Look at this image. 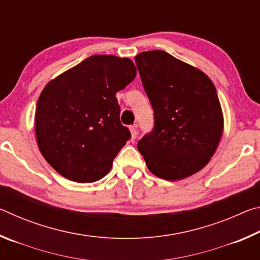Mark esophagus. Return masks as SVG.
<instances>
[{
	"mask_svg": "<svg viewBox=\"0 0 260 260\" xmlns=\"http://www.w3.org/2000/svg\"><path fill=\"white\" fill-rule=\"evenodd\" d=\"M129 131H131V135H132V139L135 140L136 136H138V126L133 125L129 127Z\"/></svg>",
	"mask_w": 260,
	"mask_h": 260,
	"instance_id": "34e87169",
	"label": "esophagus"
}]
</instances>
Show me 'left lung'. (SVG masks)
Wrapping results in <instances>:
<instances>
[{
    "instance_id": "left-lung-1",
    "label": "left lung",
    "mask_w": 260,
    "mask_h": 260,
    "mask_svg": "<svg viewBox=\"0 0 260 260\" xmlns=\"http://www.w3.org/2000/svg\"><path fill=\"white\" fill-rule=\"evenodd\" d=\"M153 109V129L138 142L149 171L169 181L199 172L221 139L223 117L217 90L201 70L169 52L135 56Z\"/></svg>"
}]
</instances>
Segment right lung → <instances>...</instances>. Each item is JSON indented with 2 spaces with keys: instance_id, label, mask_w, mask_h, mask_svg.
Here are the masks:
<instances>
[{
  "instance_id": "add662e5",
  "label": "right lung",
  "mask_w": 260,
  "mask_h": 260,
  "mask_svg": "<svg viewBox=\"0 0 260 260\" xmlns=\"http://www.w3.org/2000/svg\"><path fill=\"white\" fill-rule=\"evenodd\" d=\"M136 77L129 58L94 55L47 83L38 100L35 135L45 159L64 178L102 179L131 139L117 91Z\"/></svg>"
}]
</instances>
